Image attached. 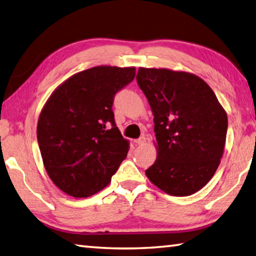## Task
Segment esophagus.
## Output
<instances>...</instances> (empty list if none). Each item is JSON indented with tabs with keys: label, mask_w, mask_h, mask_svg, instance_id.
Returning a JSON list of instances; mask_svg holds the SVG:
<instances>
[{
	"label": "esophagus",
	"mask_w": 256,
	"mask_h": 256,
	"mask_svg": "<svg viewBox=\"0 0 256 256\" xmlns=\"http://www.w3.org/2000/svg\"><path fill=\"white\" fill-rule=\"evenodd\" d=\"M134 143L138 144V145H143L145 143V138L142 136V138H140L138 140H134Z\"/></svg>",
	"instance_id": "1"
}]
</instances>
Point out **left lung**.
I'll use <instances>...</instances> for the list:
<instances>
[{"label": "left lung", "mask_w": 256, "mask_h": 256, "mask_svg": "<svg viewBox=\"0 0 256 256\" xmlns=\"http://www.w3.org/2000/svg\"><path fill=\"white\" fill-rule=\"evenodd\" d=\"M140 88L154 115L158 156L145 174L173 196L204 188L221 162L228 115L208 83L192 73L140 68Z\"/></svg>", "instance_id": "8db88e82"}]
</instances>
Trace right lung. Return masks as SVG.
<instances>
[{
	"label": "right lung",
	"mask_w": 256,
	"mask_h": 256,
	"mask_svg": "<svg viewBox=\"0 0 256 256\" xmlns=\"http://www.w3.org/2000/svg\"><path fill=\"white\" fill-rule=\"evenodd\" d=\"M135 68H91L54 90L38 122L44 168L56 186L88 198L111 182L126 158L128 141L114 121V95L133 81Z\"/></svg>",
	"instance_id": "1"
}]
</instances>
